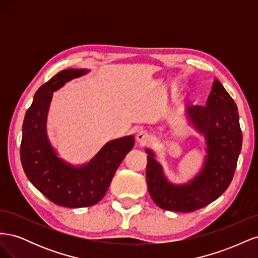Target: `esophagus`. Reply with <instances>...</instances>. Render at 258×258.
Wrapping results in <instances>:
<instances>
[{
  "label": "esophagus",
  "mask_w": 258,
  "mask_h": 258,
  "mask_svg": "<svg viewBox=\"0 0 258 258\" xmlns=\"http://www.w3.org/2000/svg\"><path fill=\"white\" fill-rule=\"evenodd\" d=\"M136 139H137V141H138L139 143H141V144H146V143L151 140V137H150V135L147 134L146 131L141 130V131H139V132H138V135H137Z\"/></svg>",
  "instance_id": "34e87169"
}]
</instances>
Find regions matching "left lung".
<instances>
[{
    "label": "left lung",
    "instance_id": "left-lung-1",
    "mask_svg": "<svg viewBox=\"0 0 258 258\" xmlns=\"http://www.w3.org/2000/svg\"><path fill=\"white\" fill-rule=\"evenodd\" d=\"M189 121L206 139L207 156L200 172L183 185L169 182L155 154L146 150V183L159 208L191 212L216 200L228 188L242 146L238 107L224 86L214 80L205 106H187Z\"/></svg>",
    "mask_w": 258,
    "mask_h": 258
}]
</instances>
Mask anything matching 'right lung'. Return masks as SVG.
<instances>
[{
	"label": "right lung",
	"mask_w": 258,
	"mask_h": 258,
	"mask_svg": "<svg viewBox=\"0 0 258 258\" xmlns=\"http://www.w3.org/2000/svg\"><path fill=\"white\" fill-rule=\"evenodd\" d=\"M88 72L86 69L63 70L42 85L22 124L20 159L27 177L46 198L66 208L98 204L105 196L124 156L135 145L134 136L112 140L89 162L77 167L58 157L46 132L52 92Z\"/></svg>",
	"instance_id": "obj_1"
}]
</instances>
